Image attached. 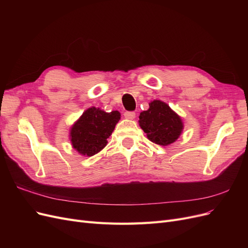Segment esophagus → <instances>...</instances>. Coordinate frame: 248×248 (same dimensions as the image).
Masks as SVG:
<instances>
[{
  "instance_id": "34e87169",
  "label": "esophagus",
  "mask_w": 248,
  "mask_h": 248,
  "mask_svg": "<svg viewBox=\"0 0 248 248\" xmlns=\"http://www.w3.org/2000/svg\"><path fill=\"white\" fill-rule=\"evenodd\" d=\"M124 117H125L126 119L132 120V119L136 118V112H134V111H125V112H124Z\"/></svg>"
}]
</instances>
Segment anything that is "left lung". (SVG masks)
I'll return each instance as SVG.
<instances>
[{"label":"left lung","instance_id":"left-lung-1","mask_svg":"<svg viewBox=\"0 0 248 248\" xmlns=\"http://www.w3.org/2000/svg\"><path fill=\"white\" fill-rule=\"evenodd\" d=\"M149 107L148 110L140 112L139 121L148 139L160 146L174 142L183 129L181 119L160 100L152 101Z\"/></svg>","mask_w":248,"mask_h":248}]
</instances>
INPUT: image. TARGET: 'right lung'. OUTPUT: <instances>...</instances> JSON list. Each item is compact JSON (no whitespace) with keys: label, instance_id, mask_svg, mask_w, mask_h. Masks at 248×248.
Returning <instances> with one entry per match:
<instances>
[{"label":"right lung","instance_id":"right-lung-1","mask_svg":"<svg viewBox=\"0 0 248 248\" xmlns=\"http://www.w3.org/2000/svg\"><path fill=\"white\" fill-rule=\"evenodd\" d=\"M120 112H106L100 108H88L72 126L70 138L78 153L93 156L107 146L108 139L120 120Z\"/></svg>","mask_w":248,"mask_h":248}]
</instances>
